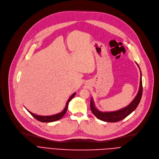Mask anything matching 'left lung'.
<instances>
[{
    "mask_svg": "<svg viewBox=\"0 0 159 159\" xmlns=\"http://www.w3.org/2000/svg\"><path fill=\"white\" fill-rule=\"evenodd\" d=\"M137 65L139 67V65L137 63ZM140 71H141V70H140ZM142 94H143V83H142V77L141 76V78H140L139 89L137 94L134 98V99L131 102V103L128 105L127 107L114 111L102 112V111H99L96 108V107L94 105V101H93L92 98H91L90 109L93 114H94L98 119L101 120L105 121V122H110V123L118 122V121L123 120V119L126 117L128 116H129L135 110V108L137 107L138 105L139 104L140 101H141V99L142 98Z\"/></svg>",
    "mask_w": 159,
    "mask_h": 159,
    "instance_id": "8db88e82",
    "label": "left lung"
}]
</instances>
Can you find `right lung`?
Instances as JSON below:
<instances>
[{
    "label": "right lung",
    "instance_id": "obj_1",
    "mask_svg": "<svg viewBox=\"0 0 159 159\" xmlns=\"http://www.w3.org/2000/svg\"><path fill=\"white\" fill-rule=\"evenodd\" d=\"M76 95V92H74V94L69 98V99H68L66 105H65V108L63 109V110L61 112L57 114H55V115H52V116H38V115H36L32 112H31L30 111H29L27 110V111H29V112L31 114V115L34 117L36 119H37L38 120L40 121V122L42 123H50V122H54V121L56 120H58L59 119H60L66 113V111L67 110L68 108V105H69V102H70V101L74 97V96Z\"/></svg>",
    "mask_w": 159,
    "mask_h": 159
}]
</instances>
